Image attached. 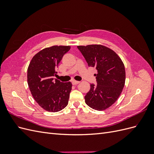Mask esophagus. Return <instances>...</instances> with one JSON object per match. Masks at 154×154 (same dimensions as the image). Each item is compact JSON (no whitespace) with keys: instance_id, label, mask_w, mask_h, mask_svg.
Returning <instances> with one entry per match:
<instances>
[{"instance_id":"obj_1","label":"esophagus","mask_w":154,"mask_h":154,"mask_svg":"<svg viewBox=\"0 0 154 154\" xmlns=\"http://www.w3.org/2000/svg\"><path fill=\"white\" fill-rule=\"evenodd\" d=\"M72 85H77V84H78V83H80V82H78V81H76V80H74V81H72Z\"/></svg>"}]
</instances>
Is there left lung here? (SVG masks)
Returning a JSON list of instances; mask_svg holds the SVG:
<instances>
[{"label":"left lung","mask_w":154,"mask_h":154,"mask_svg":"<svg viewBox=\"0 0 154 154\" xmlns=\"http://www.w3.org/2000/svg\"><path fill=\"white\" fill-rule=\"evenodd\" d=\"M88 67H95L97 85L91 84L85 96L86 104L97 110H103L118 99L125 83L123 62L113 50L102 45H79Z\"/></svg>","instance_id":"left-lung-1"}]
</instances>
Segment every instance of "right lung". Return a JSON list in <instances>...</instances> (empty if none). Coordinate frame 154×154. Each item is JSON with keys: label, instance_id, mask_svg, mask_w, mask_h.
<instances>
[{"label": "right lung", "instance_id": "right-lung-1", "mask_svg": "<svg viewBox=\"0 0 154 154\" xmlns=\"http://www.w3.org/2000/svg\"><path fill=\"white\" fill-rule=\"evenodd\" d=\"M69 45H54L41 50L32 57L27 68V83L31 94L42 108L55 112L63 109L69 101L72 83H63L54 76Z\"/></svg>", "mask_w": 154, "mask_h": 154}]
</instances>
